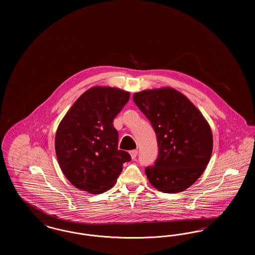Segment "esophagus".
<instances>
[{"label": "esophagus", "instance_id": "obj_1", "mask_svg": "<svg viewBox=\"0 0 255 255\" xmlns=\"http://www.w3.org/2000/svg\"><path fill=\"white\" fill-rule=\"evenodd\" d=\"M130 155H131L132 159H134V158H136V155H137V150H132V151H130Z\"/></svg>", "mask_w": 255, "mask_h": 255}]
</instances>
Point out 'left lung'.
Segmentation results:
<instances>
[{
	"mask_svg": "<svg viewBox=\"0 0 255 255\" xmlns=\"http://www.w3.org/2000/svg\"><path fill=\"white\" fill-rule=\"evenodd\" d=\"M133 99L151 122L158 140V158L145 168L148 181L161 192H182L201 177L209 162L213 137L208 122L173 88L144 90Z\"/></svg>",
	"mask_w": 255,
	"mask_h": 255,
	"instance_id": "left-lung-1",
	"label": "left lung"
}]
</instances>
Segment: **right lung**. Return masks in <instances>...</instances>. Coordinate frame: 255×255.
I'll return each instance as SVG.
<instances>
[{
	"label": "right lung",
	"mask_w": 255,
	"mask_h": 255,
	"mask_svg": "<svg viewBox=\"0 0 255 255\" xmlns=\"http://www.w3.org/2000/svg\"><path fill=\"white\" fill-rule=\"evenodd\" d=\"M130 98L119 88L96 86L73 103L61 121L55 135V152L61 170L80 190L100 194L113 187L130 161L119 150V133L113 122Z\"/></svg>",
	"instance_id": "1"
}]
</instances>
